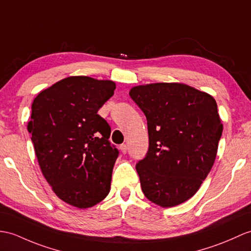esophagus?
Masks as SVG:
<instances>
[{"mask_svg":"<svg viewBox=\"0 0 251 251\" xmlns=\"http://www.w3.org/2000/svg\"><path fill=\"white\" fill-rule=\"evenodd\" d=\"M120 151L123 154H126V152H127V145L126 144H121L120 145Z\"/></svg>","mask_w":251,"mask_h":251,"instance_id":"34e87169","label":"esophagus"}]
</instances>
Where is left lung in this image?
Returning a JSON list of instances; mask_svg holds the SVG:
<instances>
[{"mask_svg":"<svg viewBox=\"0 0 251 251\" xmlns=\"http://www.w3.org/2000/svg\"><path fill=\"white\" fill-rule=\"evenodd\" d=\"M148 120L150 147L136 170L144 196L161 207L189 200L216 159L224 125L212 95L178 82L133 86Z\"/></svg>","mask_w":251,"mask_h":251,"instance_id":"1","label":"left lung"}]
</instances>
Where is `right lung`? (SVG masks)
I'll list each match as a JSON object with an SVG mask.
<instances>
[{
	"instance_id": "right-lung-1",
	"label": "right lung",
	"mask_w": 251,
	"mask_h": 251,
	"mask_svg": "<svg viewBox=\"0 0 251 251\" xmlns=\"http://www.w3.org/2000/svg\"><path fill=\"white\" fill-rule=\"evenodd\" d=\"M115 87L112 80L72 75L34 98L27 130L40 170L72 206L92 207L110 191L119 151L108 141L111 129L97 112Z\"/></svg>"
}]
</instances>
